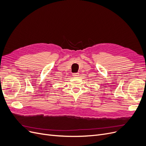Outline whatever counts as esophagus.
<instances>
[{
	"label": "esophagus",
	"instance_id": "1",
	"mask_svg": "<svg viewBox=\"0 0 146 146\" xmlns=\"http://www.w3.org/2000/svg\"><path fill=\"white\" fill-rule=\"evenodd\" d=\"M72 76H74V77H78L79 73H74L72 74Z\"/></svg>",
	"mask_w": 146,
	"mask_h": 146
}]
</instances>
